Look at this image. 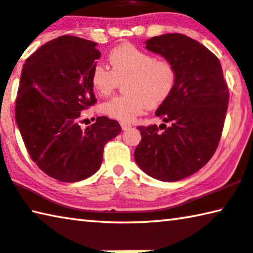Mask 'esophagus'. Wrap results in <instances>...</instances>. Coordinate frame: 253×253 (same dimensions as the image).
<instances>
[{
  "label": "esophagus",
  "mask_w": 253,
  "mask_h": 253,
  "mask_svg": "<svg viewBox=\"0 0 253 253\" xmlns=\"http://www.w3.org/2000/svg\"><path fill=\"white\" fill-rule=\"evenodd\" d=\"M121 127H122V130L124 131V130H127V129H130V127H131V126H130V124L121 123Z\"/></svg>",
  "instance_id": "esophagus-1"
}]
</instances>
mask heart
Returning a JSON list of instances; mask_svg holds the SVG:
<instances>
[{"label":"heart","mask_w":253,"mask_h":253,"mask_svg":"<svg viewBox=\"0 0 253 253\" xmlns=\"http://www.w3.org/2000/svg\"><path fill=\"white\" fill-rule=\"evenodd\" d=\"M112 69L95 63L90 84L99 96L110 95L126 81V94L115 96L100 105L105 115L122 123H130L147 108L157 107L169 98L176 83V69L169 60L126 42L108 54Z\"/></svg>","instance_id":"obj_1"}]
</instances>
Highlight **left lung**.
Here are the masks:
<instances>
[{
    "label": "left lung",
    "instance_id": "left-lung-1",
    "mask_svg": "<svg viewBox=\"0 0 253 253\" xmlns=\"http://www.w3.org/2000/svg\"><path fill=\"white\" fill-rule=\"evenodd\" d=\"M146 48L172 62L176 83L155 113L169 126H138L142 138L134 159L149 176L175 182L192 175L215 154L230 92L219 60L199 42L165 34L147 41Z\"/></svg>",
    "mask_w": 253,
    "mask_h": 253
}]
</instances>
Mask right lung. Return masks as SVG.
Listing matches in <instances>:
<instances>
[{"mask_svg": "<svg viewBox=\"0 0 253 253\" xmlns=\"http://www.w3.org/2000/svg\"><path fill=\"white\" fill-rule=\"evenodd\" d=\"M97 42L57 37L23 64L15 99V121L30 158L61 182L84 180L99 169L104 147L121 126L98 116L83 130L80 113L96 103L90 71L100 52Z\"/></svg>", "mask_w": 253, "mask_h": 253, "instance_id": "add662e5", "label": "right lung"}]
</instances>
